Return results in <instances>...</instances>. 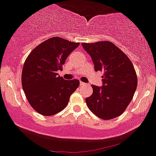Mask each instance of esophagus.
Instances as JSON below:
<instances>
[{
  "label": "esophagus",
  "instance_id": "obj_1",
  "mask_svg": "<svg viewBox=\"0 0 156 156\" xmlns=\"http://www.w3.org/2000/svg\"><path fill=\"white\" fill-rule=\"evenodd\" d=\"M80 85H81V87H83V86H87V83H83V82L81 81V82H80Z\"/></svg>",
  "mask_w": 156,
  "mask_h": 156
}]
</instances>
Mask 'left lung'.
Segmentation results:
<instances>
[{"instance_id": "8db88e82", "label": "left lung", "mask_w": 156, "mask_h": 156, "mask_svg": "<svg viewBox=\"0 0 156 156\" xmlns=\"http://www.w3.org/2000/svg\"><path fill=\"white\" fill-rule=\"evenodd\" d=\"M92 58L95 71H103V86L92 85L93 92L87 98L89 109L104 120L121 115L133 99L137 88V75L129 58L112 42L82 43Z\"/></svg>"}]
</instances>
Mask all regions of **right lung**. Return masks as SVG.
<instances>
[{
	"mask_svg": "<svg viewBox=\"0 0 156 156\" xmlns=\"http://www.w3.org/2000/svg\"><path fill=\"white\" fill-rule=\"evenodd\" d=\"M79 44L59 37H51L35 47L26 59L22 87L29 103L38 113L49 116L61 112L79 87L78 80L66 81L57 73Z\"/></svg>",
	"mask_w": 156,
	"mask_h": 156,
	"instance_id": "add662e5",
	"label": "right lung"
}]
</instances>
